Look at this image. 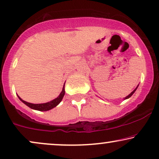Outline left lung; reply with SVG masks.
<instances>
[{"label":"left lung","instance_id":"8db88e82","mask_svg":"<svg viewBox=\"0 0 159 159\" xmlns=\"http://www.w3.org/2000/svg\"><path fill=\"white\" fill-rule=\"evenodd\" d=\"M137 87H138V86H137ZM137 87H136V89H134V91H133V92H131V93H130V94H128V95L127 96V97H125V99H128V98H129L130 97H131V96H132V94H133L134 93V92H135V91H136V89H137Z\"/></svg>","mask_w":159,"mask_h":159}]
</instances>
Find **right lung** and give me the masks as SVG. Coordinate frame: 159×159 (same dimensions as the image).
I'll list each match as a JSON object with an SVG mask.
<instances>
[{
	"label": "right lung",
	"instance_id": "right-lung-1",
	"mask_svg": "<svg viewBox=\"0 0 159 159\" xmlns=\"http://www.w3.org/2000/svg\"><path fill=\"white\" fill-rule=\"evenodd\" d=\"M65 94V85H64L63 89H62V91L61 92V94H59V97L56 98V99L53 100L52 101L48 102V103H41V104L30 103H28V102L25 101V100H22L21 98L19 97V96H18V98H19V99L23 103H25L26 106H28L29 107L32 108V109H35V110H38V111H48V110H50V109H51V108L56 107V106L61 101L62 98H63Z\"/></svg>",
	"mask_w": 159,
	"mask_h": 159
}]
</instances>
